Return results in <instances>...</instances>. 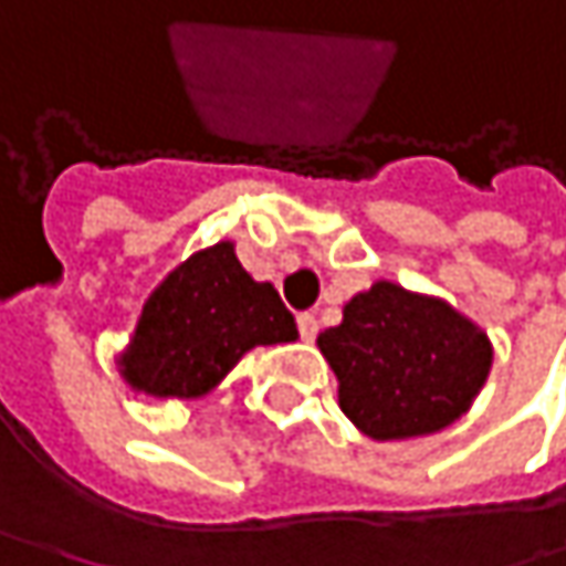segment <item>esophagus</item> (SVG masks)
<instances>
[{"label": "esophagus", "instance_id": "34e87169", "mask_svg": "<svg viewBox=\"0 0 566 566\" xmlns=\"http://www.w3.org/2000/svg\"><path fill=\"white\" fill-rule=\"evenodd\" d=\"M297 334L304 337V340H314L317 337V317L314 314H297Z\"/></svg>", "mask_w": 566, "mask_h": 566}]
</instances>
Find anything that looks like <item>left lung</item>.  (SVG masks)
<instances>
[{
	"label": "left lung",
	"mask_w": 566,
	"mask_h": 566,
	"mask_svg": "<svg viewBox=\"0 0 566 566\" xmlns=\"http://www.w3.org/2000/svg\"><path fill=\"white\" fill-rule=\"evenodd\" d=\"M340 409L370 439H409L455 422L492 367L489 337L439 297L377 282L317 337Z\"/></svg>",
	"instance_id": "left-lung-1"
}]
</instances>
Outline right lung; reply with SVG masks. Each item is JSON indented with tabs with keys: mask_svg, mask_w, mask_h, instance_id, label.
Segmentation results:
<instances>
[{
	"mask_svg": "<svg viewBox=\"0 0 566 566\" xmlns=\"http://www.w3.org/2000/svg\"><path fill=\"white\" fill-rule=\"evenodd\" d=\"M297 324L269 282H255L232 242L189 255L147 297L124 377L150 396L209 394L259 344H287Z\"/></svg>",
	"mask_w": 566,
	"mask_h": 566,
	"instance_id": "1",
	"label": "right lung"
}]
</instances>
